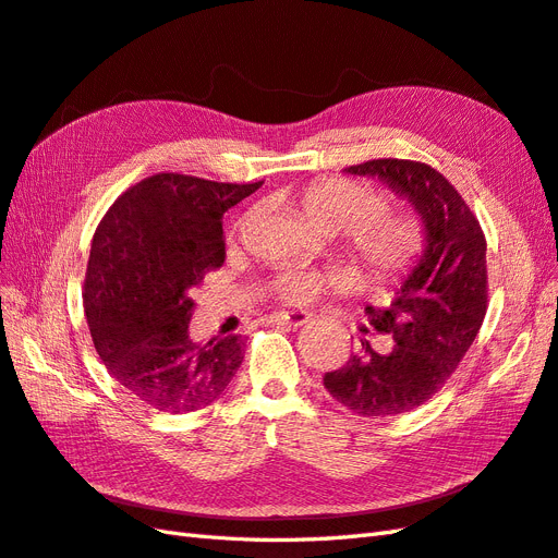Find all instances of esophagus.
I'll return each instance as SVG.
<instances>
[{"label":"esophagus","instance_id":"esophagus-1","mask_svg":"<svg viewBox=\"0 0 558 558\" xmlns=\"http://www.w3.org/2000/svg\"><path fill=\"white\" fill-rule=\"evenodd\" d=\"M313 320V313L308 311H290V313H276V316H270V323L274 325H288V327H302L308 325Z\"/></svg>","mask_w":558,"mask_h":558}]
</instances>
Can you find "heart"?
Wrapping results in <instances>:
<instances>
[{
    "mask_svg": "<svg viewBox=\"0 0 558 558\" xmlns=\"http://www.w3.org/2000/svg\"><path fill=\"white\" fill-rule=\"evenodd\" d=\"M304 211L330 233H344L355 274L367 284H393L415 268L424 250L422 226L405 214H384V197L351 179H320L299 193ZM330 278L306 266L276 270L270 294L290 306L311 304Z\"/></svg>",
    "mask_w": 558,
    "mask_h": 558,
    "instance_id": "obj_1",
    "label": "heart"
}]
</instances>
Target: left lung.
<instances>
[{"label": "left lung", "mask_w": 558, "mask_h": 558, "mask_svg": "<svg viewBox=\"0 0 558 558\" xmlns=\"http://www.w3.org/2000/svg\"><path fill=\"white\" fill-rule=\"evenodd\" d=\"M344 174L375 179L415 209L424 250L398 280L387 306H365L367 323L393 339L389 353L363 341V353L327 373L337 403L361 417H393L426 403L460 365L488 308L485 238L448 179L410 160H369Z\"/></svg>", "instance_id": "1"}]
</instances>
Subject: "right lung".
Masks as SVG:
<instances>
[{
  "instance_id": "add662e5",
  "label": "right lung",
  "mask_w": 558,
  "mask_h": 558,
  "mask_svg": "<svg viewBox=\"0 0 558 558\" xmlns=\"http://www.w3.org/2000/svg\"><path fill=\"white\" fill-rule=\"evenodd\" d=\"M259 185L157 174L118 197L96 228L84 280L94 347L116 381L155 410L207 408L238 373L245 339L195 341L191 294L226 259L223 214Z\"/></svg>"
}]
</instances>
